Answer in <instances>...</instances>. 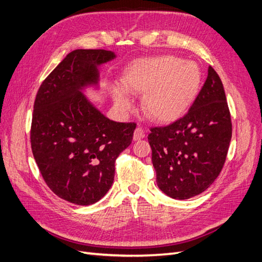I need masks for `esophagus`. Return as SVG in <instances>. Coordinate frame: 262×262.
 Listing matches in <instances>:
<instances>
[{
    "instance_id": "obj_1",
    "label": "esophagus",
    "mask_w": 262,
    "mask_h": 262,
    "mask_svg": "<svg viewBox=\"0 0 262 262\" xmlns=\"http://www.w3.org/2000/svg\"><path fill=\"white\" fill-rule=\"evenodd\" d=\"M145 137V132L143 130V128H141V126H138V128L134 130V133H133V140L134 141H138V140H141L143 139Z\"/></svg>"
}]
</instances>
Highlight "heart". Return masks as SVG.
<instances>
[{
  "label": "heart",
  "mask_w": 262,
  "mask_h": 262,
  "mask_svg": "<svg viewBox=\"0 0 262 262\" xmlns=\"http://www.w3.org/2000/svg\"><path fill=\"white\" fill-rule=\"evenodd\" d=\"M201 70L193 61L162 55L133 63L123 74V87L112 94L119 108L132 107L130 95L144 94L142 107L157 122L176 120L191 106L201 85Z\"/></svg>",
  "instance_id": "obj_1"
}]
</instances>
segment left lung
Masks as SVG:
<instances>
[{
	"mask_svg": "<svg viewBox=\"0 0 262 262\" xmlns=\"http://www.w3.org/2000/svg\"><path fill=\"white\" fill-rule=\"evenodd\" d=\"M156 182L172 199L202 193L217 178L232 139L223 84L212 67L188 113L148 134Z\"/></svg>",
	"mask_w": 262,
	"mask_h": 262,
	"instance_id": "left-lung-1",
	"label": "left lung"
}]
</instances>
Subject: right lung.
Returning a JSON list of instances; mask_svg holds the SVG:
<instances>
[{
  "mask_svg": "<svg viewBox=\"0 0 262 262\" xmlns=\"http://www.w3.org/2000/svg\"><path fill=\"white\" fill-rule=\"evenodd\" d=\"M117 55L104 49L70 52L39 87L31 149L46 184L61 199L96 203L112 187L115 162L128 147L133 122L110 120L85 96L99 90V67Z\"/></svg>",
  "mask_w": 262,
  "mask_h": 262,
  "instance_id": "add662e5",
  "label": "right lung"
}]
</instances>
